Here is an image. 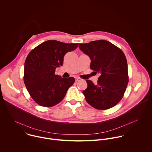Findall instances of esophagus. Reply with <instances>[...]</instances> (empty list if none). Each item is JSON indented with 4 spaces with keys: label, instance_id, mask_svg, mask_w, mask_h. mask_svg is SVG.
I'll return each mask as SVG.
<instances>
[{
    "label": "esophagus",
    "instance_id": "1",
    "mask_svg": "<svg viewBox=\"0 0 152 152\" xmlns=\"http://www.w3.org/2000/svg\"><path fill=\"white\" fill-rule=\"evenodd\" d=\"M81 80V79L80 77H76L75 78V81L76 82H78V81H80Z\"/></svg>",
    "mask_w": 152,
    "mask_h": 152
}]
</instances>
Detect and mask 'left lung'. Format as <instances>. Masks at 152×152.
Here are the masks:
<instances>
[{"mask_svg": "<svg viewBox=\"0 0 152 152\" xmlns=\"http://www.w3.org/2000/svg\"><path fill=\"white\" fill-rule=\"evenodd\" d=\"M80 49L91 60V69L100 74L96 84L86 80L83 91L87 103L98 110L116 106L124 96L129 81L128 64L122 50L104 40L79 43Z\"/></svg>", "mask_w": 152, "mask_h": 152, "instance_id": "left-lung-1", "label": "left lung"}]
</instances>
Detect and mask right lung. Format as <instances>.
Segmentation results:
<instances>
[{
	"mask_svg": "<svg viewBox=\"0 0 152 152\" xmlns=\"http://www.w3.org/2000/svg\"><path fill=\"white\" fill-rule=\"evenodd\" d=\"M77 46L78 43L49 40L37 46L28 54L24 63V82L37 104L50 107L63 100L75 79L73 77L62 78L55 74L56 69L63 65L65 54Z\"/></svg>",
	"mask_w": 152,
	"mask_h": 152,
	"instance_id": "1",
	"label": "right lung"
}]
</instances>
